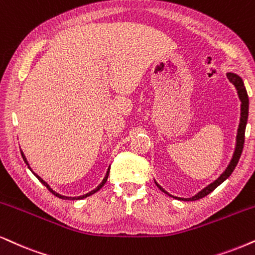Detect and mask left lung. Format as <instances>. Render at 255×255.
Returning <instances> with one entry per match:
<instances>
[{
  "label": "left lung",
  "instance_id": "obj_1",
  "mask_svg": "<svg viewBox=\"0 0 255 255\" xmlns=\"http://www.w3.org/2000/svg\"><path fill=\"white\" fill-rule=\"evenodd\" d=\"M226 75L228 77V80H230V81L234 85L235 89H237L238 96H239V99L241 101L240 122H239V127H238L237 140H235V148H234L233 156H232L230 163H228L227 168L224 170V173H222L217 180H214L213 182L209 183L208 186H206L204 189H201L199 193H196V194L194 196H192V198H179V196H174L172 194H169L168 192L165 191V189H163L162 187H161L159 183L155 181L156 186L159 187L161 191H162L163 193H166L167 195L172 196V198H174V199L183 200V201H195V200H199V199L204 198V196H206V195H208L209 193L213 192L219 185H221L225 180H226L227 178H230V175L233 173L234 168L237 167L238 162H239L241 153H243L244 142H245V130H246V125H247V119H248V105H250V101H248V95H247L246 88H245L243 79H241V77L235 73H227Z\"/></svg>",
  "mask_w": 255,
  "mask_h": 255
}]
</instances>
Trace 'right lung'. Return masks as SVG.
<instances>
[{
    "instance_id": "add662e5",
    "label": "right lung",
    "mask_w": 255,
    "mask_h": 255,
    "mask_svg": "<svg viewBox=\"0 0 255 255\" xmlns=\"http://www.w3.org/2000/svg\"><path fill=\"white\" fill-rule=\"evenodd\" d=\"M21 155H22V157H23V160H24L25 165L28 166V168L31 170V173H33L34 175L36 176V178L38 179V181H40V182L42 183V185H44V186H46L47 188H48V191H49L50 193H53V194L55 195V196H57V198H60V199H63V200H81V199H85V198H87V196H90V195H93V194H94V193H96V192H98V191H100V189H101L102 187H104L105 183L107 182V179H108V175H109V169H111V166H109V167H108V169H107V173H106L105 178H104V180H102V181H101V183H100V185H99L98 187H96L95 189H93V191H90L89 193H87V194H83V195H80V196H64V195H61V194H59V193H56L55 191H53V188H50V186L48 185V183H47L46 181H44L43 179H41V176H38L36 173H34V172H33V169H31V168H30V166H29V163H28V161H27V157L24 156L23 151H22V150H21Z\"/></svg>"
}]
</instances>
